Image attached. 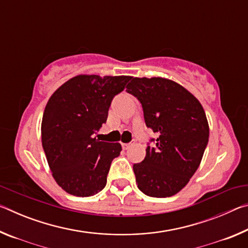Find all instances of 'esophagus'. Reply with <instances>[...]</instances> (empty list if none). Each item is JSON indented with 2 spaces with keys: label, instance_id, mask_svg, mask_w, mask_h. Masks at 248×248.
<instances>
[{
  "label": "esophagus",
  "instance_id": "obj_1",
  "mask_svg": "<svg viewBox=\"0 0 248 248\" xmlns=\"http://www.w3.org/2000/svg\"><path fill=\"white\" fill-rule=\"evenodd\" d=\"M132 144L131 143H124L123 144V149L124 150H128V149H130V146H131Z\"/></svg>",
  "mask_w": 248,
  "mask_h": 248
}]
</instances>
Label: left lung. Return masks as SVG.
Here are the masks:
<instances>
[{"label": "left lung", "instance_id": "left-lung-1", "mask_svg": "<svg viewBox=\"0 0 248 248\" xmlns=\"http://www.w3.org/2000/svg\"><path fill=\"white\" fill-rule=\"evenodd\" d=\"M127 92L140 100L146 127L158 134L143 161L133 165L138 188L155 198L174 196L196 173L208 144L203 107L189 91L164 78H132Z\"/></svg>", "mask_w": 248, "mask_h": 248}]
</instances>
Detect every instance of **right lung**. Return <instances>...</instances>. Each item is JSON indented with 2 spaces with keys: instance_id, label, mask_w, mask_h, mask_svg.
<instances>
[{
  "instance_id": "add662e5",
  "label": "right lung",
  "mask_w": 248,
  "mask_h": 248,
  "mask_svg": "<svg viewBox=\"0 0 248 248\" xmlns=\"http://www.w3.org/2000/svg\"><path fill=\"white\" fill-rule=\"evenodd\" d=\"M131 78L77 75L49 98L41 121V143L54 180L68 194L90 197L106 186L121 145L99 141L95 134L106 123L112 98Z\"/></svg>"
}]
</instances>
